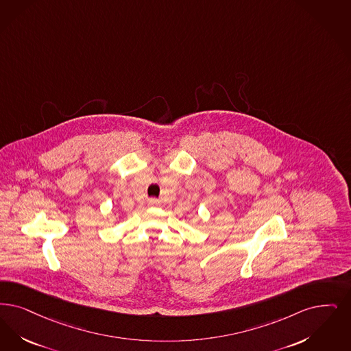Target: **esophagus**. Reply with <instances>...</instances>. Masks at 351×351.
Instances as JSON below:
<instances>
[{
    "label": "esophagus",
    "mask_w": 351,
    "mask_h": 351,
    "mask_svg": "<svg viewBox=\"0 0 351 351\" xmlns=\"http://www.w3.org/2000/svg\"><path fill=\"white\" fill-rule=\"evenodd\" d=\"M149 206H152V208H154V206H158L159 204H160V201H158V199H155V198H150L149 199Z\"/></svg>",
    "instance_id": "esophagus-1"
}]
</instances>
